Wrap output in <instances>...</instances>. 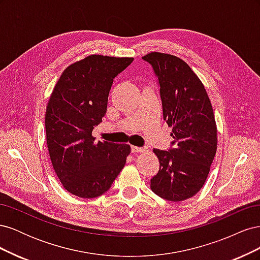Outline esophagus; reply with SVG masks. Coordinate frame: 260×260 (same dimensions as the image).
<instances>
[{
	"mask_svg": "<svg viewBox=\"0 0 260 260\" xmlns=\"http://www.w3.org/2000/svg\"><path fill=\"white\" fill-rule=\"evenodd\" d=\"M145 147H139V146H135V145H131V152L132 153H139V152H144L145 151Z\"/></svg>",
	"mask_w": 260,
	"mask_h": 260,
	"instance_id": "1",
	"label": "esophagus"
}]
</instances>
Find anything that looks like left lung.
Segmentation results:
<instances>
[{
	"instance_id": "1",
	"label": "left lung",
	"mask_w": 260,
	"mask_h": 260,
	"mask_svg": "<svg viewBox=\"0 0 260 260\" xmlns=\"http://www.w3.org/2000/svg\"><path fill=\"white\" fill-rule=\"evenodd\" d=\"M152 66L159 86L164 119L172 125L168 151L154 149L159 170L151 179L159 198L181 202L205 183L217 151V127L212 106L199 77L185 61L170 54L142 57Z\"/></svg>"
}]
</instances>
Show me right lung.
I'll list each match as a JSON object with an SVG mask.
<instances>
[{
  "mask_svg": "<svg viewBox=\"0 0 260 260\" xmlns=\"http://www.w3.org/2000/svg\"><path fill=\"white\" fill-rule=\"evenodd\" d=\"M132 61L91 55L68 66L52 92L45 114L51 161L61 184L79 198L107 192L130 154L128 144L95 143L92 131L106 114L115 77Z\"/></svg>",
  "mask_w": 260,
  "mask_h": 260,
  "instance_id": "1",
  "label": "right lung"
}]
</instances>
